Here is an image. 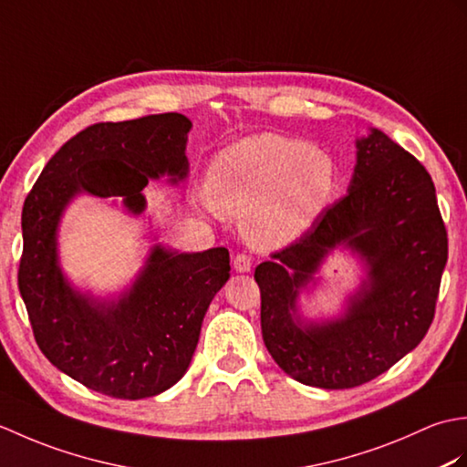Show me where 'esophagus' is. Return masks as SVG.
Masks as SVG:
<instances>
[{
    "mask_svg": "<svg viewBox=\"0 0 467 467\" xmlns=\"http://www.w3.org/2000/svg\"><path fill=\"white\" fill-rule=\"evenodd\" d=\"M233 266L236 273H249L253 269V263L246 254H236L234 261H233Z\"/></svg>",
    "mask_w": 467,
    "mask_h": 467,
    "instance_id": "esophagus-1",
    "label": "esophagus"
}]
</instances>
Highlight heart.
I'll return each instance as SVG.
<instances>
[{
	"mask_svg": "<svg viewBox=\"0 0 467 467\" xmlns=\"http://www.w3.org/2000/svg\"><path fill=\"white\" fill-rule=\"evenodd\" d=\"M339 166L323 148L259 132L218 152L196 202L208 214H241L253 249L281 251L301 241L329 208Z\"/></svg>",
	"mask_w": 467,
	"mask_h": 467,
	"instance_id": "obj_1",
	"label": "heart"
}]
</instances>
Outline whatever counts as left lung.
Listing matches in <instances>:
<instances>
[{
  "instance_id": "obj_1",
  "label": "left lung",
  "mask_w": 467,
  "mask_h": 467,
  "mask_svg": "<svg viewBox=\"0 0 467 467\" xmlns=\"http://www.w3.org/2000/svg\"><path fill=\"white\" fill-rule=\"evenodd\" d=\"M355 148L347 194L301 241L254 271L266 349L295 381L321 389L371 381L413 351L433 321L448 263L428 171L377 128ZM335 250L360 261V285L335 316L309 317L302 299Z\"/></svg>"
}]
</instances>
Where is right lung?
Here are the masks:
<instances>
[{
  "instance_id": "obj_1",
  "label": "right lung",
  "mask_w": 467,
  "mask_h": 467,
  "mask_svg": "<svg viewBox=\"0 0 467 467\" xmlns=\"http://www.w3.org/2000/svg\"><path fill=\"white\" fill-rule=\"evenodd\" d=\"M191 128L176 112L86 128L52 156L24 202L17 283L37 347L59 371L110 398H154L182 379L208 305L231 276L228 251L171 249L148 218L144 236L154 244L140 271L124 289L96 295L66 275L59 226L80 196L112 198L144 216L148 181L188 178Z\"/></svg>"
}]
</instances>
